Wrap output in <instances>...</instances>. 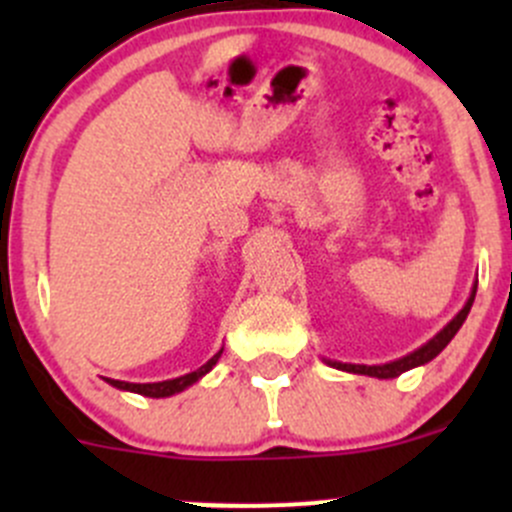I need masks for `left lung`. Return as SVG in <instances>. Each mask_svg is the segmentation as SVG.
I'll list each match as a JSON object with an SVG mask.
<instances>
[{"label": "left lung", "instance_id": "left-lung-1", "mask_svg": "<svg viewBox=\"0 0 512 512\" xmlns=\"http://www.w3.org/2000/svg\"><path fill=\"white\" fill-rule=\"evenodd\" d=\"M473 299H476V287H473V294L471 299L466 302V307L461 309V312L456 314V319H453L451 324H448L446 329H443L441 334H436V337L431 339L428 344H423L421 349H416L414 354L404 356V359H396L391 361V364H381V366H364V364H339V361H329L332 366H337V369L342 371H352V374H366V376H376V379H394V376L404 374V371L414 369V366H421L426 364V361H431L433 356H438L446 349V344L451 342L453 337H456V332L461 329V324L466 322L468 312H471V304Z\"/></svg>", "mask_w": 512, "mask_h": 512}]
</instances>
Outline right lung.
<instances>
[{
	"label": "right lung",
	"mask_w": 512,
	"mask_h": 512,
	"mask_svg": "<svg viewBox=\"0 0 512 512\" xmlns=\"http://www.w3.org/2000/svg\"><path fill=\"white\" fill-rule=\"evenodd\" d=\"M220 354H223V349H220V352L215 354L213 359L208 361V364L200 366L198 371H190V374L178 376V379L158 381V384H128V381H116V379H106V381H108V384H111V386H116V389L136 391V394H141V396H153V399H160V396H173V394H178V391L188 389L190 384H195V381H198L200 376L208 374V371L215 366V361L220 359Z\"/></svg>",
	"instance_id": "1"
}]
</instances>
